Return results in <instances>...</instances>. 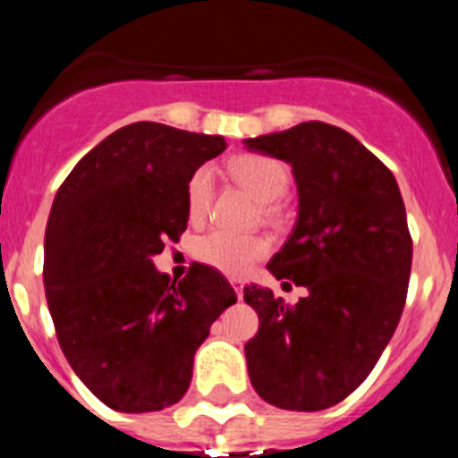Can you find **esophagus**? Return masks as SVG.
Segmentation results:
<instances>
[{
	"instance_id": "esophagus-1",
	"label": "esophagus",
	"mask_w": 458,
	"mask_h": 458,
	"mask_svg": "<svg viewBox=\"0 0 458 458\" xmlns=\"http://www.w3.org/2000/svg\"><path fill=\"white\" fill-rule=\"evenodd\" d=\"M232 286H233V291H236L238 298H242V282H241V279H232Z\"/></svg>"
}]
</instances>
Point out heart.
I'll return each mask as SVG.
<instances>
[{"mask_svg":"<svg viewBox=\"0 0 458 458\" xmlns=\"http://www.w3.org/2000/svg\"><path fill=\"white\" fill-rule=\"evenodd\" d=\"M229 174L248 188L259 201H277L289 188V172L279 160L268 156H238L229 163ZM213 172L201 167L192 174L188 183V216L190 220H201L208 213L213 201ZM194 254L201 264L220 270L232 277L248 273L259 259L268 254V242L252 233H236L229 229H213L204 233L194 245Z\"/></svg>","mask_w":458,"mask_h":458,"instance_id":"heart-1","label":"heart"}]
</instances>
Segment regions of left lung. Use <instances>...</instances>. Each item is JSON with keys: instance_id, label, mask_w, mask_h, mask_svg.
Here are the masks:
<instances>
[{"instance_id": "left-lung-1", "label": "left lung", "mask_w": 458, "mask_h": 458, "mask_svg": "<svg viewBox=\"0 0 458 458\" xmlns=\"http://www.w3.org/2000/svg\"><path fill=\"white\" fill-rule=\"evenodd\" d=\"M245 147L291 165L298 217L268 270L307 289L284 305L270 289L245 286L259 314L245 344L250 380L273 406L323 411L369 376L402 318L412 261L402 192L374 153L323 121Z\"/></svg>"}]
</instances>
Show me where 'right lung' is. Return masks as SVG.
Wrapping results in <instances>:
<instances>
[{
	"mask_svg": "<svg viewBox=\"0 0 458 458\" xmlns=\"http://www.w3.org/2000/svg\"><path fill=\"white\" fill-rule=\"evenodd\" d=\"M225 137L140 121L80 160L52 204L43 282L68 365L105 406L151 412L188 392L210 323L236 302L204 264L181 282L153 266L188 226L192 174Z\"/></svg>",
	"mask_w": 458,
	"mask_h": 458,
	"instance_id": "right-lung-1",
	"label": "right lung"
}]
</instances>
